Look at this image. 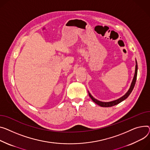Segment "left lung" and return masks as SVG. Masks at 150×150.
<instances>
[{"instance_id":"left-lung-1","label":"left lung","mask_w":150,"mask_h":150,"mask_svg":"<svg viewBox=\"0 0 150 150\" xmlns=\"http://www.w3.org/2000/svg\"><path fill=\"white\" fill-rule=\"evenodd\" d=\"M137 62L136 60V68H135V73H134V77H133V81L132 82V84H131V86H130V87H129V90L128 91V92L124 95L122 96L121 98H119L117 99H116V100L115 101H110V102H102V101H98L96 99L94 98L92 95H91V94L89 93L88 92V95L89 96L91 97V98L92 99V101L95 103L96 104L99 105V106L101 107H112V106H114L115 105H117L119 103H121L122 101H123L124 100H125V99L126 98H127L128 97V96L130 95V93H132V91L134 88V87L135 86V84H136V78H137Z\"/></svg>"}]
</instances>
